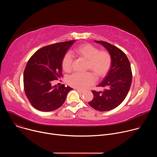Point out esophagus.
<instances>
[{
	"mask_svg": "<svg viewBox=\"0 0 157 157\" xmlns=\"http://www.w3.org/2000/svg\"><path fill=\"white\" fill-rule=\"evenodd\" d=\"M76 90L78 91V92H79L81 94H82V93H84V91H82V90H81V89H76Z\"/></svg>",
	"mask_w": 157,
	"mask_h": 157,
	"instance_id": "esophagus-1",
	"label": "esophagus"
}]
</instances>
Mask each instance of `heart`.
I'll list each match as a JSON object with an SVG mask.
<instances>
[{
    "label": "heart",
    "instance_id": "obj_1",
    "mask_svg": "<svg viewBox=\"0 0 157 157\" xmlns=\"http://www.w3.org/2000/svg\"><path fill=\"white\" fill-rule=\"evenodd\" d=\"M75 53L79 58L87 60V70H91L98 78L104 77L108 72L111 65V56L109 52L101 50L93 44L84 43L75 48ZM73 59L69 53L66 54L62 60L63 70L69 73L72 70ZM95 81L93 73H75L69 77L68 83L76 88L84 90Z\"/></svg>",
    "mask_w": 157,
    "mask_h": 157
}]
</instances>
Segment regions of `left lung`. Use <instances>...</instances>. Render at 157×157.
<instances>
[{"mask_svg":"<svg viewBox=\"0 0 157 157\" xmlns=\"http://www.w3.org/2000/svg\"><path fill=\"white\" fill-rule=\"evenodd\" d=\"M107 49L111 56L110 68L98 86L104 88L103 91H92L94 98L88 102L94 109L108 111L119 106L126 98L130 89L132 73L126 55L119 48L106 41L94 40Z\"/></svg>","mask_w":157,"mask_h":157,"instance_id":"left-lung-1","label":"left lung"}]
</instances>
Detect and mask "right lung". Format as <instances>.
<instances>
[{
	"instance_id": "obj_1",
	"label": "right lung",
	"mask_w": 157,
	"mask_h": 157,
	"mask_svg": "<svg viewBox=\"0 0 157 157\" xmlns=\"http://www.w3.org/2000/svg\"><path fill=\"white\" fill-rule=\"evenodd\" d=\"M75 42L71 40L44 47L29 59L24 73L25 94L32 105L48 112L60 107L73 88L62 84L52 86V82L62 76V60Z\"/></svg>"
}]
</instances>
